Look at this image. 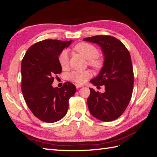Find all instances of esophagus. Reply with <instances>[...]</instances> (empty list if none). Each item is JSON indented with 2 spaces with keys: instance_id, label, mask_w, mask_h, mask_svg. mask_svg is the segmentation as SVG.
<instances>
[{
  "instance_id": "obj_1",
  "label": "esophagus",
  "mask_w": 157,
  "mask_h": 157,
  "mask_svg": "<svg viewBox=\"0 0 157 157\" xmlns=\"http://www.w3.org/2000/svg\"><path fill=\"white\" fill-rule=\"evenodd\" d=\"M75 87L77 88H81V87H82V85H79V84H75Z\"/></svg>"
}]
</instances>
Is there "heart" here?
<instances>
[{"label":"heart","instance_id":"heart-1","mask_svg":"<svg viewBox=\"0 0 157 157\" xmlns=\"http://www.w3.org/2000/svg\"><path fill=\"white\" fill-rule=\"evenodd\" d=\"M73 49L87 59L89 66L94 69H100L102 67L104 61L99 57L98 50L92 44L88 42H81L77 44ZM59 63L63 69L67 68L69 65V55L66 50L63 51L59 55ZM91 76V73L88 70L84 71H73L68 75V79L78 84H82Z\"/></svg>","mask_w":157,"mask_h":157}]
</instances>
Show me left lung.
I'll return each mask as SVG.
<instances>
[{
    "instance_id": "obj_1",
    "label": "left lung",
    "mask_w": 157,
    "mask_h": 157,
    "mask_svg": "<svg viewBox=\"0 0 157 157\" xmlns=\"http://www.w3.org/2000/svg\"><path fill=\"white\" fill-rule=\"evenodd\" d=\"M84 40L98 44L105 55L101 71L90 82L96 86H105V92L101 94L90 88L89 111L101 121H113L123 114L132 98L134 77L131 56L125 45L113 36H95Z\"/></svg>"
}]
</instances>
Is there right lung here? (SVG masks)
Instances as JSON below:
<instances>
[{
  "label": "right lung",
  "instance_id": "add662e5",
  "mask_svg": "<svg viewBox=\"0 0 157 157\" xmlns=\"http://www.w3.org/2000/svg\"><path fill=\"white\" fill-rule=\"evenodd\" d=\"M72 40H44L31 46L21 62V91L29 109L36 117L46 123L63 118L69 100L76 92L71 82L54 88V75L61 73L59 55Z\"/></svg>",
  "mask_w": 157,
  "mask_h": 157
}]
</instances>
